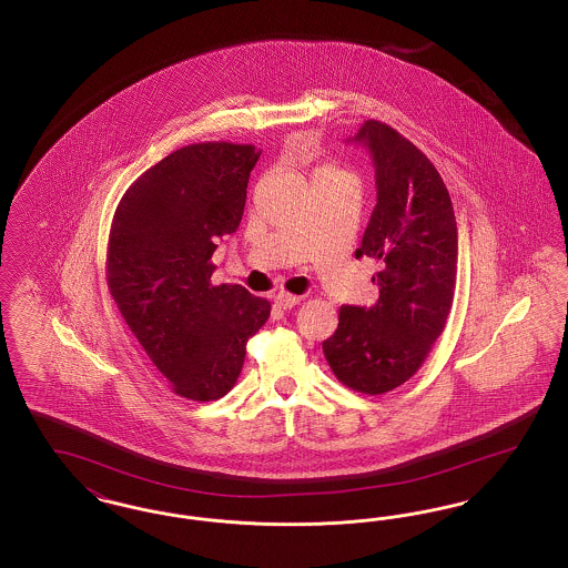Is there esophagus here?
<instances>
[{"label": "esophagus", "instance_id": "1", "mask_svg": "<svg viewBox=\"0 0 568 568\" xmlns=\"http://www.w3.org/2000/svg\"><path fill=\"white\" fill-rule=\"evenodd\" d=\"M274 300H276V304L283 306V308H292V306H296V304L302 302V296H294V294H287V292H278V294L274 296Z\"/></svg>", "mask_w": 568, "mask_h": 568}]
</instances>
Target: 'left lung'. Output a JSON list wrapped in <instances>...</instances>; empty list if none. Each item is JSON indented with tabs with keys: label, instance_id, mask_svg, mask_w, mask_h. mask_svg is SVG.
<instances>
[{
	"label": "left lung",
	"instance_id": "8db88e82",
	"mask_svg": "<svg viewBox=\"0 0 568 568\" xmlns=\"http://www.w3.org/2000/svg\"><path fill=\"white\" fill-rule=\"evenodd\" d=\"M355 142L368 146L377 179V206L355 257L381 264L378 300L371 308L341 306L324 353L343 385L377 396L419 371L447 324L458 227L440 174L410 140L371 119Z\"/></svg>",
	"mask_w": 568,
	"mask_h": 568
}]
</instances>
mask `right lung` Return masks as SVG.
Listing matches in <instances>:
<instances>
[{"label": "right lung", "mask_w": 568, "mask_h": 568, "mask_svg": "<svg viewBox=\"0 0 568 568\" xmlns=\"http://www.w3.org/2000/svg\"><path fill=\"white\" fill-rule=\"evenodd\" d=\"M253 144L197 142L140 174L110 225V296L174 394L209 403L241 375L271 302L213 285L216 239L239 230Z\"/></svg>", "instance_id": "obj_1"}]
</instances>
